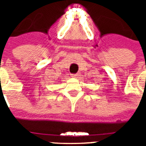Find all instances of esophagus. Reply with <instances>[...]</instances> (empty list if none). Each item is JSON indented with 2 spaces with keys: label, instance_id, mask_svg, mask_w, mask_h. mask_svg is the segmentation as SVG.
Returning a JSON list of instances; mask_svg holds the SVG:
<instances>
[{
  "label": "esophagus",
  "instance_id": "obj_1",
  "mask_svg": "<svg viewBox=\"0 0 146 146\" xmlns=\"http://www.w3.org/2000/svg\"><path fill=\"white\" fill-rule=\"evenodd\" d=\"M80 76V73H77V74H72V77H74V78H77V77Z\"/></svg>",
  "mask_w": 146,
  "mask_h": 146
}]
</instances>
